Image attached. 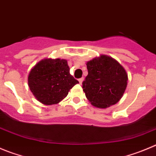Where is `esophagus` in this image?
<instances>
[{"label": "esophagus", "mask_w": 156, "mask_h": 156, "mask_svg": "<svg viewBox=\"0 0 156 156\" xmlns=\"http://www.w3.org/2000/svg\"><path fill=\"white\" fill-rule=\"evenodd\" d=\"M79 80L80 83L81 84L83 83V78H80V79H79V80Z\"/></svg>", "instance_id": "esophagus-1"}]
</instances>
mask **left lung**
<instances>
[{"mask_svg":"<svg viewBox=\"0 0 156 156\" xmlns=\"http://www.w3.org/2000/svg\"><path fill=\"white\" fill-rule=\"evenodd\" d=\"M88 75L83 89L93 106L105 109L122 97L127 87L126 71L115 59L101 55L87 63Z\"/></svg>","mask_w":156,"mask_h":156,"instance_id":"obj_1","label":"left lung"}]
</instances>
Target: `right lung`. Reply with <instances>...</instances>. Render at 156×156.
<instances>
[{"label": "right lung", "mask_w": 156, "mask_h": 156, "mask_svg": "<svg viewBox=\"0 0 156 156\" xmlns=\"http://www.w3.org/2000/svg\"><path fill=\"white\" fill-rule=\"evenodd\" d=\"M77 83L79 82L70 75L67 61L63 59H44L31 69L28 75L30 90L44 105L60 103Z\"/></svg>", "instance_id": "right-lung-1"}]
</instances>
